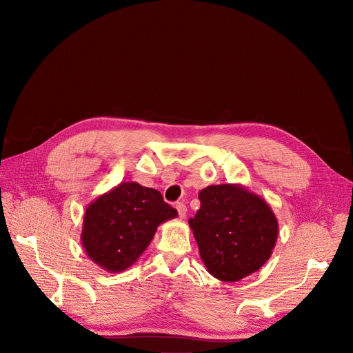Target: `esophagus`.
<instances>
[{
    "label": "esophagus",
    "instance_id": "1",
    "mask_svg": "<svg viewBox=\"0 0 353 353\" xmlns=\"http://www.w3.org/2000/svg\"><path fill=\"white\" fill-rule=\"evenodd\" d=\"M176 209H177V212H179V216H180L181 219L186 217V213H188V208H186V205H184L183 201H177V203H176Z\"/></svg>",
    "mask_w": 353,
    "mask_h": 353
}]
</instances>
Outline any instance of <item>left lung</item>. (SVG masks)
<instances>
[{
  "instance_id": "8db88e82",
  "label": "left lung",
  "mask_w": 353,
  "mask_h": 353,
  "mask_svg": "<svg viewBox=\"0 0 353 353\" xmlns=\"http://www.w3.org/2000/svg\"><path fill=\"white\" fill-rule=\"evenodd\" d=\"M200 209L189 219L208 272L237 282L272 256L279 225L268 203L242 184H214L199 193Z\"/></svg>"
}]
</instances>
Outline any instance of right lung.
Here are the masks:
<instances>
[{"label":"right lung","mask_w":353,"mask_h":353,"mask_svg":"<svg viewBox=\"0 0 353 353\" xmlns=\"http://www.w3.org/2000/svg\"><path fill=\"white\" fill-rule=\"evenodd\" d=\"M176 216L159 190L123 181L87 206L81 245L97 266L119 273L136 263L157 228Z\"/></svg>","instance_id":"add662e5"}]
</instances>
